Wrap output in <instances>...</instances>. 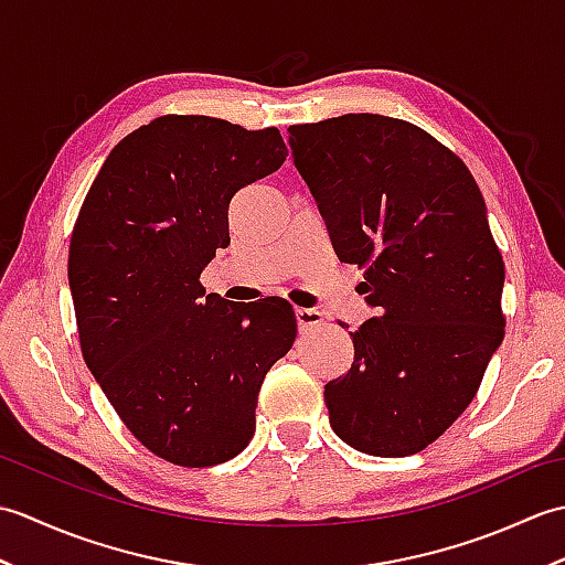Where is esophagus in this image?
<instances>
[{"label":"esophagus","mask_w":565,"mask_h":565,"mask_svg":"<svg viewBox=\"0 0 565 565\" xmlns=\"http://www.w3.org/2000/svg\"><path fill=\"white\" fill-rule=\"evenodd\" d=\"M296 322H298V330L308 332L313 328H320L322 322H326V316L316 308H296Z\"/></svg>","instance_id":"34e87169"}]
</instances>
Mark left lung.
<instances>
[{
  "label": "left lung",
  "mask_w": 565,
  "mask_h": 565,
  "mask_svg": "<svg viewBox=\"0 0 565 565\" xmlns=\"http://www.w3.org/2000/svg\"><path fill=\"white\" fill-rule=\"evenodd\" d=\"M294 164L340 262L364 267L376 318L326 386L330 425L371 456L441 437L481 386L505 334V264L473 174L401 118L344 114L289 128Z\"/></svg>",
  "instance_id": "8db88e82"
}]
</instances>
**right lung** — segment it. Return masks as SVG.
Masks as SVG:
<instances>
[{"instance_id": "right-lung-1", "label": "right lung", "mask_w": 565, "mask_h": 565, "mask_svg": "<svg viewBox=\"0 0 565 565\" xmlns=\"http://www.w3.org/2000/svg\"><path fill=\"white\" fill-rule=\"evenodd\" d=\"M286 154L276 128L160 116L118 142L79 209L67 279L82 356L134 437L170 463L243 451L262 381L296 340L284 298L237 310L199 281L231 243L233 196Z\"/></svg>"}]
</instances>
